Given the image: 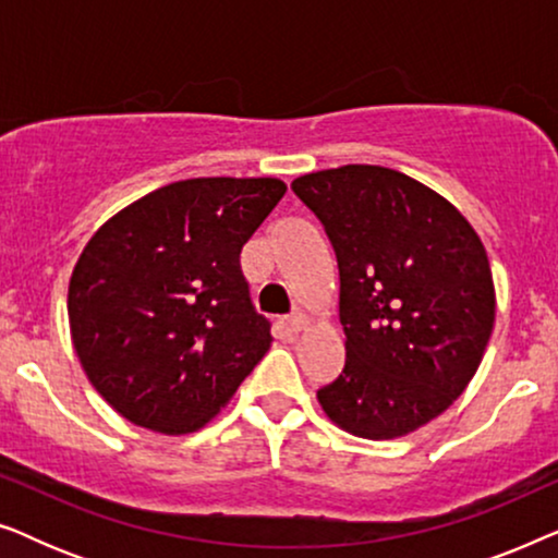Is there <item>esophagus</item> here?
<instances>
[{"instance_id": "1", "label": "esophagus", "mask_w": 558, "mask_h": 558, "mask_svg": "<svg viewBox=\"0 0 558 558\" xmlns=\"http://www.w3.org/2000/svg\"><path fill=\"white\" fill-rule=\"evenodd\" d=\"M287 327H289V332H302L304 327H307V315H304V312H294L292 317L287 319Z\"/></svg>"}]
</instances>
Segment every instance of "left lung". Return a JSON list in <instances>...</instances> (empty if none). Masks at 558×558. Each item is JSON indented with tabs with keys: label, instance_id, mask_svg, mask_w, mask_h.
<instances>
[{
	"label": "left lung",
	"instance_id": "1",
	"mask_svg": "<svg viewBox=\"0 0 558 558\" xmlns=\"http://www.w3.org/2000/svg\"><path fill=\"white\" fill-rule=\"evenodd\" d=\"M292 190L340 271L345 368L317 399L355 437H403L452 407L483 361L495 323L483 243L452 203L388 167L302 174Z\"/></svg>",
	"mask_w": 558,
	"mask_h": 558
}]
</instances>
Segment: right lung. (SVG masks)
Wrapping results in <instances>:
<instances>
[{
  "instance_id": "add662e5",
  "label": "right lung",
  "mask_w": 558,
  "mask_h": 558,
  "mask_svg": "<svg viewBox=\"0 0 558 558\" xmlns=\"http://www.w3.org/2000/svg\"><path fill=\"white\" fill-rule=\"evenodd\" d=\"M287 185L195 178L98 228L68 289L73 348L98 393L144 429H201L254 371L271 325L251 304L241 248Z\"/></svg>"
}]
</instances>
